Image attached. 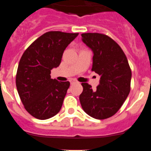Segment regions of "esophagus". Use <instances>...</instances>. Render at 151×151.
<instances>
[{
    "mask_svg": "<svg viewBox=\"0 0 151 151\" xmlns=\"http://www.w3.org/2000/svg\"><path fill=\"white\" fill-rule=\"evenodd\" d=\"M75 82H76V80H74V79H72V80H70V83H71V84H73V83H75Z\"/></svg>",
    "mask_w": 151,
    "mask_h": 151,
    "instance_id": "esophagus-1",
    "label": "esophagus"
}]
</instances>
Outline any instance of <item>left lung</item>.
Masks as SVG:
<instances>
[{"mask_svg": "<svg viewBox=\"0 0 151 151\" xmlns=\"http://www.w3.org/2000/svg\"><path fill=\"white\" fill-rule=\"evenodd\" d=\"M82 40L93 52L92 71L101 76L99 85L92 90L82 83L79 101L84 111L97 119L111 117L118 111L130 92L132 71L119 45L109 36L83 33Z\"/></svg>", "mask_w": 151, "mask_h": 151, "instance_id": "left-lung-1", "label": "left lung"}]
</instances>
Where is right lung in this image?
<instances>
[{"instance_id":"add662e5","label":"right lung","mask_w":151,"mask_h":151,"mask_svg":"<svg viewBox=\"0 0 151 151\" xmlns=\"http://www.w3.org/2000/svg\"><path fill=\"white\" fill-rule=\"evenodd\" d=\"M78 33L54 31L40 36L25 50L19 63L16 85L24 107L38 119L59 113L69 82L50 78V70L60 66L66 47Z\"/></svg>"}]
</instances>
